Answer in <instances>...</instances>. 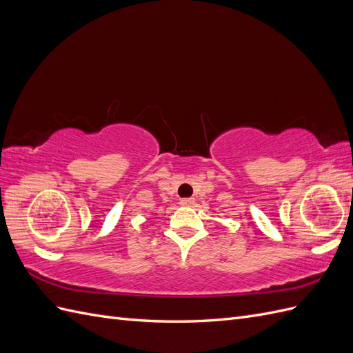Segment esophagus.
Returning a JSON list of instances; mask_svg holds the SVG:
<instances>
[{"mask_svg": "<svg viewBox=\"0 0 353 353\" xmlns=\"http://www.w3.org/2000/svg\"><path fill=\"white\" fill-rule=\"evenodd\" d=\"M179 203H181V205H183V206H191V205H193V203H194V199H181Z\"/></svg>", "mask_w": 353, "mask_h": 353, "instance_id": "1", "label": "esophagus"}]
</instances>
